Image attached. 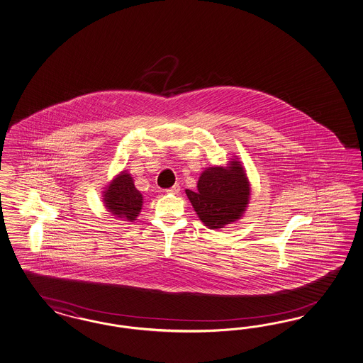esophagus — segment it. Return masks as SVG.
Wrapping results in <instances>:
<instances>
[{
  "instance_id": "obj_1",
  "label": "esophagus",
  "mask_w": 363,
  "mask_h": 363,
  "mask_svg": "<svg viewBox=\"0 0 363 363\" xmlns=\"http://www.w3.org/2000/svg\"><path fill=\"white\" fill-rule=\"evenodd\" d=\"M179 190H181V187H179L178 184H176L174 186H172L170 189H167L166 191H167L169 194H178V193H179Z\"/></svg>"
}]
</instances>
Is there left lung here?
<instances>
[{"label":"left lung","instance_id":"1","mask_svg":"<svg viewBox=\"0 0 363 363\" xmlns=\"http://www.w3.org/2000/svg\"><path fill=\"white\" fill-rule=\"evenodd\" d=\"M250 191L246 170L234 155L226 166L206 167L198 178L197 190L186 189V196L205 226L222 229L241 218Z\"/></svg>","mask_w":363,"mask_h":363}]
</instances>
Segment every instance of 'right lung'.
Wrapping results in <instances>:
<instances>
[{
  "label": "right lung",
  "instance_id": "obj_1",
  "mask_svg": "<svg viewBox=\"0 0 363 363\" xmlns=\"http://www.w3.org/2000/svg\"><path fill=\"white\" fill-rule=\"evenodd\" d=\"M102 201L110 214L122 220H135L143 209V194L135 189L132 174L126 170L110 181L102 191Z\"/></svg>",
  "mask_w": 363,
  "mask_h": 363
}]
</instances>
